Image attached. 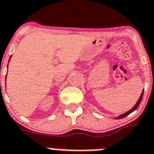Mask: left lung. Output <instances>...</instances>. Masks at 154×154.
Wrapping results in <instances>:
<instances>
[{
  "label": "left lung",
  "instance_id": "8db88e82",
  "mask_svg": "<svg viewBox=\"0 0 154 154\" xmlns=\"http://www.w3.org/2000/svg\"><path fill=\"white\" fill-rule=\"evenodd\" d=\"M143 91H144V89H143V91H142V93H141V95H140V97H139V100H138V101H137L136 104H135V105L134 106H133L132 108H131V109H130V110L127 111V112H126V113H123V114H121V115H119L118 117H116V118H114V119H121V118H124V117H127L128 115H129V114H130V113H132L133 111H135V109H136L137 108H138V107H139V104H140L141 101H142V99H143Z\"/></svg>",
  "mask_w": 154,
  "mask_h": 154
}]
</instances>
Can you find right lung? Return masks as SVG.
<instances>
[{"mask_svg":"<svg viewBox=\"0 0 154 154\" xmlns=\"http://www.w3.org/2000/svg\"><path fill=\"white\" fill-rule=\"evenodd\" d=\"M10 59H11V57H10V59H9V61H10Z\"/></svg>","mask_w":154,"mask_h":154,"instance_id":"obj_1","label":"right lung"}]
</instances>
